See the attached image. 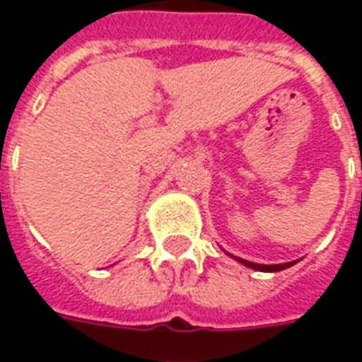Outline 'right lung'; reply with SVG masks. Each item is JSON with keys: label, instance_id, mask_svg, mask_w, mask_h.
I'll return each mask as SVG.
<instances>
[{"label": "right lung", "instance_id": "add662e5", "mask_svg": "<svg viewBox=\"0 0 362 362\" xmlns=\"http://www.w3.org/2000/svg\"><path fill=\"white\" fill-rule=\"evenodd\" d=\"M240 264H244V266H250V264H246V262H243V259H238ZM281 269H285V267H281Z\"/></svg>", "mask_w": 362, "mask_h": 362}]
</instances>
